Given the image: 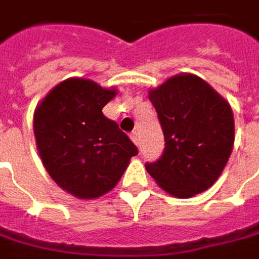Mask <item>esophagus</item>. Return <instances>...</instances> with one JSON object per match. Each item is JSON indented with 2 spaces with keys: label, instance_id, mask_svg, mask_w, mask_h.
I'll list each match as a JSON object with an SVG mask.
<instances>
[{
  "label": "esophagus",
  "instance_id": "1",
  "mask_svg": "<svg viewBox=\"0 0 259 259\" xmlns=\"http://www.w3.org/2000/svg\"><path fill=\"white\" fill-rule=\"evenodd\" d=\"M130 137H131L133 143H134L136 146H139V134H137V133H133V134H131Z\"/></svg>",
  "mask_w": 259,
  "mask_h": 259
}]
</instances>
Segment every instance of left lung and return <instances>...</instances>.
Masks as SVG:
<instances>
[{"instance_id": "obj_1", "label": "left lung", "mask_w": 259, "mask_h": 259, "mask_svg": "<svg viewBox=\"0 0 259 259\" xmlns=\"http://www.w3.org/2000/svg\"><path fill=\"white\" fill-rule=\"evenodd\" d=\"M165 136V150L146 169L166 193L181 199L208 190L234 144L230 104L193 73H178L149 91Z\"/></svg>"}]
</instances>
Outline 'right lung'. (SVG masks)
I'll return each instance as SVG.
<instances>
[{"mask_svg":"<svg viewBox=\"0 0 259 259\" xmlns=\"http://www.w3.org/2000/svg\"><path fill=\"white\" fill-rule=\"evenodd\" d=\"M118 94L88 78L57 83L33 113V134L53 181L78 199L110 192L139 153L134 143L102 109Z\"/></svg>","mask_w":259,"mask_h":259,"instance_id":"obj_1","label":"right lung"}]
</instances>
